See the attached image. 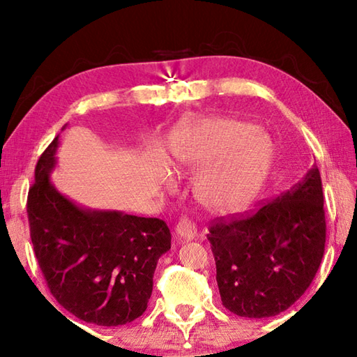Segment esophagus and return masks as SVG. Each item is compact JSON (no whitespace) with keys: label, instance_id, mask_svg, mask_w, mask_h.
<instances>
[{"label":"esophagus","instance_id":"1","mask_svg":"<svg viewBox=\"0 0 357 357\" xmlns=\"http://www.w3.org/2000/svg\"><path fill=\"white\" fill-rule=\"evenodd\" d=\"M174 231H176L178 238L181 241H190L197 236V228L189 219H187V217H181V220L178 222Z\"/></svg>","mask_w":357,"mask_h":357}]
</instances>
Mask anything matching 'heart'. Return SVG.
I'll use <instances>...</instances> for the list:
<instances>
[{"label":"heart","mask_w":357,"mask_h":357,"mask_svg":"<svg viewBox=\"0 0 357 357\" xmlns=\"http://www.w3.org/2000/svg\"><path fill=\"white\" fill-rule=\"evenodd\" d=\"M271 143L261 130L234 119H206L193 129L178 153V164L211 165L198 183V195L215 213L243 208L269 167Z\"/></svg>","instance_id":"heart-1"}]
</instances>
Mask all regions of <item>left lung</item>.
Returning a JSON list of instances; mask_svg holds the SVG:
<instances>
[{
  "label": "left lung",
  "instance_id": "1",
  "mask_svg": "<svg viewBox=\"0 0 357 357\" xmlns=\"http://www.w3.org/2000/svg\"><path fill=\"white\" fill-rule=\"evenodd\" d=\"M323 185L317 165L291 189L255 211L209 228L222 304L245 318L293 305L315 277L326 243Z\"/></svg>",
  "mask_w": 357,
  "mask_h": 357
}]
</instances>
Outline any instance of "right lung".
I'll return each instance as SVG.
<instances>
[{
    "label": "right lung",
    "instance_id": "obj_1",
    "mask_svg": "<svg viewBox=\"0 0 357 357\" xmlns=\"http://www.w3.org/2000/svg\"><path fill=\"white\" fill-rule=\"evenodd\" d=\"M58 144L55 137L39 157L28 192L34 255L53 298L72 315L98 326L128 324L146 310L157 261L172 247L170 228L64 197L50 181Z\"/></svg>",
    "mask_w": 357,
    "mask_h": 357
}]
</instances>
